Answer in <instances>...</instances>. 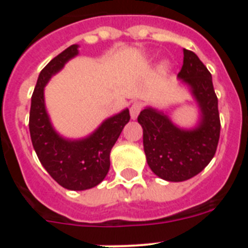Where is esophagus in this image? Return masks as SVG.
<instances>
[{"label": "esophagus", "instance_id": "obj_1", "mask_svg": "<svg viewBox=\"0 0 248 248\" xmlns=\"http://www.w3.org/2000/svg\"><path fill=\"white\" fill-rule=\"evenodd\" d=\"M140 110H141V104L140 103H133L130 107V117L131 119H137L138 115H139Z\"/></svg>", "mask_w": 248, "mask_h": 248}]
</instances>
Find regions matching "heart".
Here are the masks:
<instances>
[{"mask_svg": "<svg viewBox=\"0 0 248 248\" xmlns=\"http://www.w3.org/2000/svg\"><path fill=\"white\" fill-rule=\"evenodd\" d=\"M166 68H168V65H166V64H163V65H161V71L165 72V71H166Z\"/></svg>", "mask_w": 248, "mask_h": 248, "instance_id": "obj_1", "label": "heart"}]
</instances>
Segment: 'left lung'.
<instances>
[{
	"mask_svg": "<svg viewBox=\"0 0 248 248\" xmlns=\"http://www.w3.org/2000/svg\"><path fill=\"white\" fill-rule=\"evenodd\" d=\"M177 77L189 85L199 104L201 119L191 130L177 128L156 109L140 111L146 161L155 175L166 181L189 180L209 165L220 139V114L212 77L199 57L184 49V64Z\"/></svg>",
	"mask_w": 248,
	"mask_h": 248,
	"instance_id": "1",
	"label": "left lung"
}]
</instances>
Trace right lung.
I'll list each match as a JSON object with an SVG mask.
<instances>
[{
    "label": "right lung",
    "instance_id": "add662e5",
    "mask_svg": "<svg viewBox=\"0 0 248 248\" xmlns=\"http://www.w3.org/2000/svg\"><path fill=\"white\" fill-rule=\"evenodd\" d=\"M77 54L78 46L68 47L39 73L31 99L30 133L37 156L48 174L65 189L80 191L104 180L110 168V150L130 120V114L128 109L115 114L93 134L80 140L64 139L54 130L46 110L45 87L50 77Z\"/></svg>",
    "mask_w": 248,
    "mask_h": 248
}]
</instances>
